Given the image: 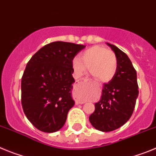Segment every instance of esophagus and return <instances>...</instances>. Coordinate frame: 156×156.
Returning <instances> with one entry per match:
<instances>
[{
  "mask_svg": "<svg viewBox=\"0 0 156 156\" xmlns=\"http://www.w3.org/2000/svg\"><path fill=\"white\" fill-rule=\"evenodd\" d=\"M81 81H88V78H81V79L80 80H78V81H77V82H78V83H80V82H81Z\"/></svg>",
  "mask_w": 156,
  "mask_h": 156,
  "instance_id": "esophagus-1",
  "label": "esophagus"
}]
</instances>
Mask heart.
I'll list each match as a JSON object with an SVG mask.
<instances>
[{
  "label": "heart",
  "mask_w": 156,
  "mask_h": 156,
  "mask_svg": "<svg viewBox=\"0 0 156 156\" xmlns=\"http://www.w3.org/2000/svg\"><path fill=\"white\" fill-rule=\"evenodd\" d=\"M73 69L77 75H81L88 67L92 76L99 82L112 80L117 71V60L115 54L102 46H93L75 57L72 61Z\"/></svg>",
  "instance_id": "heart-1"
}]
</instances>
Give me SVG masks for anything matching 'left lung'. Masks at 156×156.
<instances>
[{
  "instance_id": "obj_1",
  "label": "left lung",
  "mask_w": 156,
  "mask_h": 156,
  "mask_svg": "<svg viewBox=\"0 0 156 156\" xmlns=\"http://www.w3.org/2000/svg\"><path fill=\"white\" fill-rule=\"evenodd\" d=\"M106 44L116 55L117 71L113 79L103 85L100 100L89 116L92 127L103 132L118 129L128 121L138 96L137 72L130 60L118 47Z\"/></svg>"
}]
</instances>
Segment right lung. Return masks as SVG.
Instances as JSON below:
<instances>
[{"label":"right lung","mask_w":156,"mask_h":156,"mask_svg":"<svg viewBox=\"0 0 156 156\" xmlns=\"http://www.w3.org/2000/svg\"><path fill=\"white\" fill-rule=\"evenodd\" d=\"M85 45L57 41L42 47L28 62L22 78V105L38 130L56 132L74 106L72 61Z\"/></svg>","instance_id":"add662e5"}]
</instances>
